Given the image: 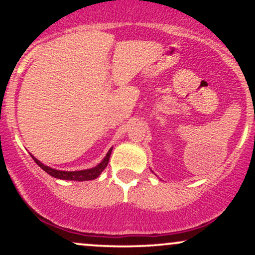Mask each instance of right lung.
<instances>
[{
	"instance_id": "obj_1",
	"label": "right lung",
	"mask_w": 255,
	"mask_h": 255,
	"mask_svg": "<svg viewBox=\"0 0 255 255\" xmlns=\"http://www.w3.org/2000/svg\"><path fill=\"white\" fill-rule=\"evenodd\" d=\"M111 150L113 147L110 148L109 152L107 153V156L97 166L92 169H87V170H80V171H61V170H55V169L50 168V166H46L44 165L42 162L36 159L33 156L34 162L37 163V165H39L40 168L43 169L44 171L48 172L49 175H51L52 177H56V178H61V180H71V181H89V180H95L96 177H98L101 175V172L107 168L108 163H109V158L111 154Z\"/></svg>"
}]
</instances>
